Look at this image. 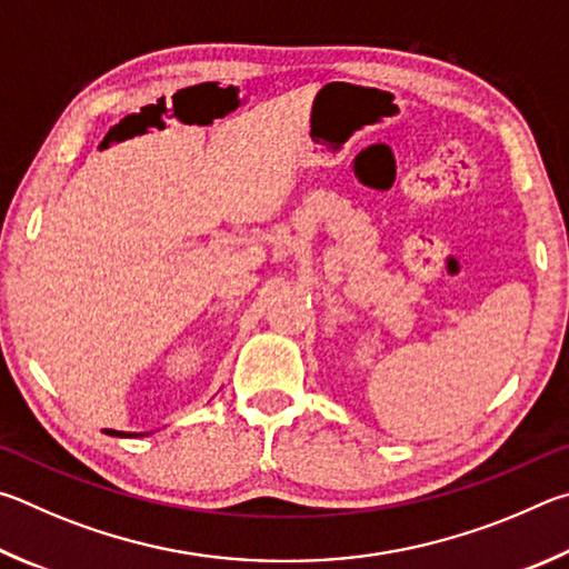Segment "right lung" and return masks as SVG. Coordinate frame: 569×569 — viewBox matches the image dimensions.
I'll use <instances>...</instances> for the list:
<instances>
[{"instance_id":"add662e5","label":"right lung","mask_w":569,"mask_h":569,"mask_svg":"<svg viewBox=\"0 0 569 569\" xmlns=\"http://www.w3.org/2000/svg\"><path fill=\"white\" fill-rule=\"evenodd\" d=\"M107 432H109V435H119V432H114V430H107Z\"/></svg>"}]
</instances>
